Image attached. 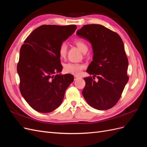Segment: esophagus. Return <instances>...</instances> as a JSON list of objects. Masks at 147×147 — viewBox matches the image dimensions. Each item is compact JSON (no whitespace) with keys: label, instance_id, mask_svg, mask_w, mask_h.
Returning <instances> with one entry per match:
<instances>
[{"label":"esophagus","instance_id":"34e87169","mask_svg":"<svg viewBox=\"0 0 147 147\" xmlns=\"http://www.w3.org/2000/svg\"><path fill=\"white\" fill-rule=\"evenodd\" d=\"M80 78V77H78V76H77V75H75V76H74V80H77V79H78Z\"/></svg>","mask_w":147,"mask_h":147}]
</instances>
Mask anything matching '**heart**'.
Segmentation results:
<instances>
[{"label": "heart", "mask_w": 147, "mask_h": 147, "mask_svg": "<svg viewBox=\"0 0 147 147\" xmlns=\"http://www.w3.org/2000/svg\"><path fill=\"white\" fill-rule=\"evenodd\" d=\"M74 43L83 53H85L88 50L86 43L82 39H76L74 40ZM67 52V45L65 43H63L59 46L58 53L61 58H64ZM84 69V65L80 63H68L64 65V70L67 74L73 75H80L82 70Z\"/></svg>", "instance_id": "1"}]
</instances>
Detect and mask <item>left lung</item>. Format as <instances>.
<instances>
[{"mask_svg":"<svg viewBox=\"0 0 147 147\" xmlns=\"http://www.w3.org/2000/svg\"><path fill=\"white\" fill-rule=\"evenodd\" d=\"M77 35L90 42L93 50L92 61L86 70L93 76L84 78V98L94 109L112 108L121 97L129 80L128 59L122 39L117 33L100 24L84 25ZM96 76L97 82L93 80Z\"/></svg>","mask_w":147,"mask_h":147,"instance_id":"8db88e82","label":"left lung"}]
</instances>
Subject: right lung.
<instances>
[{
  "instance_id": "1",
  "label": "right lung",
  "mask_w": 147,
  "mask_h": 147,
  "mask_svg": "<svg viewBox=\"0 0 147 147\" xmlns=\"http://www.w3.org/2000/svg\"><path fill=\"white\" fill-rule=\"evenodd\" d=\"M77 29L76 25H42L26 38L20 49L17 72L20 90L35 110L50 113L62 104L67 88L74 80L61 75L59 46Z\"/></svg>"
}]
</instances>
